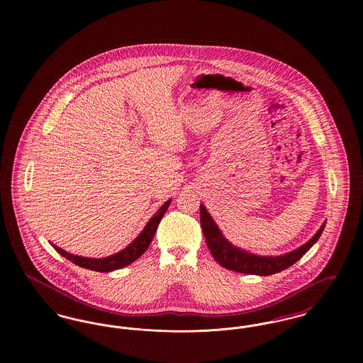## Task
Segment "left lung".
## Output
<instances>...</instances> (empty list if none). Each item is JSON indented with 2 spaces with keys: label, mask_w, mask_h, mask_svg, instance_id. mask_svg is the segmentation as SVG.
<instances>
[{
  "label": "left lung",
  "mask_w": 363,
  "mask_h": 363,
  "mask_svg": "<svg viewBox=\"0 0 363 363\" xmlns=\"http://www.w3.org/2000/svg\"><path fill=\"white\" fill-rule=\"evenodd\" d=\"M200 222H201L203 234L206 237L208 249L212 253L213 259L227 269H231L240 274L259 275V277H269L291 267L311 249L315 242L318 241L325 227L324 223L311 241L306 242L305 245H302L301 247L295 249L290 253H286L277 257H271V256L264 257V256H256L249 252L241 250L227 241L222 235L220 230L218 228V225H215L211 215L208 213L207 208L203 204L200 206Z\"/></svg>",
  "instance_id": "8db88e82"
}]
</instances>
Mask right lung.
<instances>
[{
    "label": "right lung",
    "mask_w": 363,
    "mask_h": 363,
    "mask_svg": "<svg viewBox=\"0 0 363 363\" xmlns=\"http://www.w3.org/2000/svg\"><path fill=\"white\" fill-rule=\"evenodd\" d=\"M170 203L172 201H167L159 208V211L151 218V220L147 223L145 228L141 231V234L138 235V238L132 242L130 245H128L123 250L113 255V256H108V257H104V259H88V257L70 255V253L62 250L61 247H58L55 245H52V246L61 256H64L65 259H69L73 264H76L82 268L96 271V272H110V271H114V269H120V268H123V267L132 264L133 261H136L147 250V247L150 246V243L152 242V238L155 235L157 225L160 223V220H162L164 212L167 211V208L170 206Z\"/></svg>",
    "instance_id": "right-lung-1"
}]
</instances>
